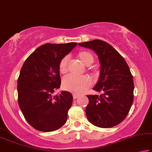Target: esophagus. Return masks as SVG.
I'll use <instances>...</instances> for the list:
<instances>
[{"label":"esophagus","mask_w":152,"mask_h":152,"mask_svg":"<svg viewBox=\"0 0 152 152\" xmlns=\"http://www.w3.org/2000/svg\"><path fill=\"white\" fill-rule=\"evenodd\" d=\"M73 99H77L79 97V96L77 94H73Z\"/></svg>","instance_id":"1"}]
</instances>
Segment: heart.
Segmentation results:
<instances>
[{
	"mask_svg": "<svg viewBox=\"0 0 152 152\" xmlns=\"http://www.w3.org/2000/svg\"><path fill=\"white\" fill-rule=\"evenodd\" d=\"M77 58L81 60L83 64L88 66V70L92 71L93 68L90 65L94 61V56L92 53L87 50L80 51L77 53ZM69 58L64 56L60 60L59 63V71L61 74H66L68 71ZM92 85V80L88 77H74L67 76L63 79L62 88L63 89L75 94H81L86 92Z\"/></svg>",
	"mask_w": 152,
	"mask_h": 152,
	"instance_id": "obj_1",
	"label": "heart"
}]
</instances>
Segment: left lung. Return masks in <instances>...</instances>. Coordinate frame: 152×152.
<instances>
[{
	"label": "left lung",
	"mask_w": 152,
	"mask_h": 152,
	"mask_svg": "<svg viewBox=\"0 0 152 152\" xmlns=\"http://www.w3.org/2000/svg\"><path fill=\"white\" fill-rule=\"evenodd\" d=\"M94 50L100 62V73L93 90L102 94L88 95L86 108L88 120L96 126L111 128L126 118L134 99V81L129 66L115 49L105 41L96 39L79 43Z\"/></svg>",
	"instance_id": "left-lung-1"
}]
</instances>
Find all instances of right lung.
Here are the masks:
<instances>
[{"instance_id": "add662e5", "label": "right lung", "mask_w": 152, "mask_h": 152, "mask_svg": "<svg viewBox=\"0 0 152 152\" xmlns=\"http://www.w3.org/2000/svg\"><path fill=\"white\" fill-rule=\"evenodd\" d=\"M77 43H46L30 54L18 79V104L26 120L34 129L52 132L66 122L73 96L66 91L53 96L61 83L59 63Z\"/></svg>"}]
</instances>
